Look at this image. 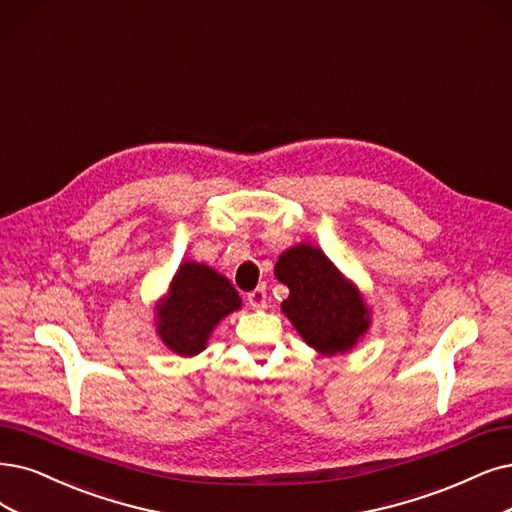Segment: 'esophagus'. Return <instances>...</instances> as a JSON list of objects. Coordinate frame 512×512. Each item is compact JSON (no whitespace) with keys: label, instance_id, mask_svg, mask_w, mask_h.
Masks as SVG:
<instances>
[{"label":"esophagus","instance_id":"34e87169","mask_svg":"<svg viewBox=\"0 0 512 512\" xmlns=\"http://www.w3.org/2000/svg\"><path fill=\"white\" fill-rule=\"evenodd\" d=\"M246 301H249L251 308H255V310L266 308V304H268V293H266V289H263V287H257L255 291H251L249 295H246Z\"/></svg>","mask_w":512,"mask_h":512}]
</instances>
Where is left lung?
<instances>
[{
    "mask_svg": "<svg viewBox=\"0 0 512 512\" xmlns=\"http://www.w3.org/2000/svg\"><path fill=\"white\" fill-rule=\"evenodd\" d=\"M274 272L291 291L282 312L318 352H346L367 331L369 312L361 295L320 249L297 244L280 255Z\"/></svg>",
    "mask_w": 512,
    "mask_h": 512,
    "instance_id": "8db88e82",
    "label": "left lung"
}]
</instances>
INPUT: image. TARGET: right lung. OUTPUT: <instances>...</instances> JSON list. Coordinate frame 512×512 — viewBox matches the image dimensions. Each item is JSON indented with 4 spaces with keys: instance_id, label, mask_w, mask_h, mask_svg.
Returning <instances> with one entry per match:
<instances>
[{
    "instance_id": "add662e5",
    "label": "right lung",
    "mask_w": 512,
    "mask_h": 512,
    "mask_svg": "<svg viewBox=\"0 0 512 512\" xmlns=\"http://www.w3.org/2000/svg\"><path fill=\"white\" fill-rule=\"evenodd\" d=\"M238 308L240 297L230 280L202 263L187 261L158 306V333L170 350L194 356L204 350L219 320Z\"/></svg>"
}]
</instances>
